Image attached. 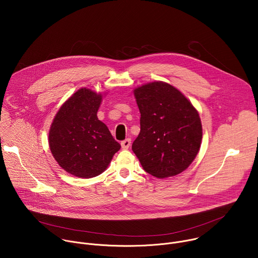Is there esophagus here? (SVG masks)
<instances>
[{
  "instance_id": "34e87169",
  "label": "esophagus",
  "mask_w": 258,
  "mask_h": 258,
  "mask_svg": "<svg viewBox=\"0 0 258 258\" xmlns=\"http://www.w3.org/2000/svg\"><path fill=\"white\" fill-rule=\"evenodd\" d=\"M130 146H131V139H125L124 141L121 142L122 149H128Z\"/></svg>"
}]
</instances>
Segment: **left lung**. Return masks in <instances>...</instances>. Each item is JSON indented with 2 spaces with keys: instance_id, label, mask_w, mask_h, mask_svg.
I'll list each match as a JSON object with an SVG mask.
<instances>
[{
  "instance_id": "left-lung-1",
  "label": "left lung",
  "mask_w": 258,
  "mask_h": 258,
  "mask_svg": "<svg viewBox=\"0 0 258 258\" xmlns=\"http://www.w3.org/2000/svg\"><path fill=\"white\" fill-rule=\"evenodd\" d=\"M141 131L132 149L144 170L155 177L173 176L189 167L202 141V124L192 103L164 82L134 90Z\"/></svg>"
}]
</instances>
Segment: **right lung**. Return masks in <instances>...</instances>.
Returning a JSON list of instances; mask_svg holds the SVG:
<instances>
[{"instance_id": "right-lung-1", "label": "right lung", "mask_w": 258, "mask_h": 258, "mask_svg": "<svg viewBox=\"0 0 258 258\" xmlns=\"http://www.w3.org/2000/svg\"><path fill=\"white\" fill-rule=\"evenodd\" d=\"M102 94L80 89L60 107L49 132V146L68 173L90 178L101 174L120 149L97 112Z\"/></svg>"}]
</instances>
